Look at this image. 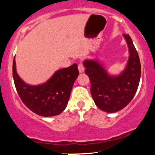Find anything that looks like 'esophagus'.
<instances>
[{
	"mask_svg": "<svg viewBox=\"0 0 155 155\" xmlns=\"http://www.w3.org/2000/svg\"><path fill=\"white\" fill-rule=\"evenodd\" d=\"M78 69H79V73H83L84 71V67L81 63H79V65H78Z\"/></svg>",
	"mask_w": 155,
	"mask_h": 155,
	"instance_id": "1",
	"label": "esophagus"
}]
</instances>
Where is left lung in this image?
Instances as JSON below:
<instances>
[{
    "label": "left lung",
    "mask_w": 155,
    "mask_h": 155,
    "mask_svg": "<svg viewBox=\"0 0 155 155\" xmlns=\"http://www.w3.org/2000/svg\"><path fill=\"white\" fill-rule=\"evenodd\" d=\"M129 49L127 65L119 75H111L97 60H85V74L91 83V95L101 110L114 113L132 101L139 84L141 67L136 48L128 34H123Z\"/></svg>",
    "instance_id": "1"
}]
</instances>
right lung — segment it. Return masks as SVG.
Returning a JSON list of instances; mask_svg holds the SVG:
<instances>
[{"label": "right lung", "mask_w": 155, "mask_h": 155, "mask_svg": "<svg viewBox=\"0 0 155 155\" xmlns=\"http://www.w3.org/2000/svg\"><path fill=\"white\" fill-rule=\"evenodd\" d=\"M79 76L77 64L60 69L46 82L31 85L19 77L16 68L15 57L13 62L15 84L24 104L41 117L60 114L66 108L74 81Z\"/></svg>", "instance_id": "1"}]
</instances>
